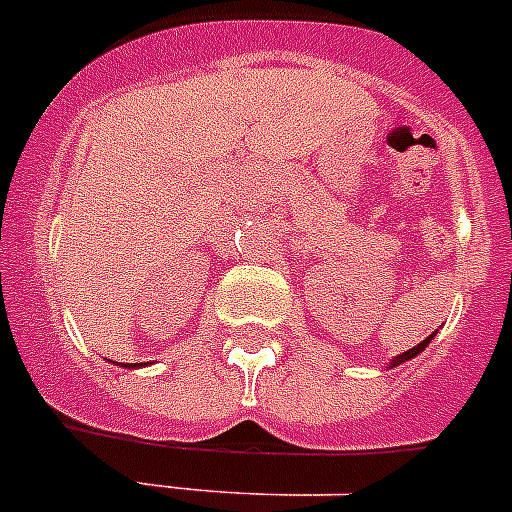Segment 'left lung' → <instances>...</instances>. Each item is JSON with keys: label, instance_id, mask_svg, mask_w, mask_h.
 Instances as JSON below:
<instances>
[{"label": "left lung", "instance_id": "1", "mask_svg": "<svg viewBox=\"0 0 512 512\" xmlns=\"http://www.w3.org/2000/svg\"><path fill=\"white\" fill-rule=\"evenodd\" d=\"M433 336H436V333H431V336L425 338V341H420L418 346H413L410 348V351H405V354H400V356H395V359L390 361V364H387V369H392V366H397V364H402V361H410V359H415V356L420 354V351H425V348H428V343L433 341Z\"/></svg>", "mask_w": 512, "mask_h": 512}]
</instances>
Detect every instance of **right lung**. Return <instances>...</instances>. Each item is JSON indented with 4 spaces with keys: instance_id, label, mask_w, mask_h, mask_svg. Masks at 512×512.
<instances>
[{
    "instance_id": "1",
    "label": "right lung",
    "mask_w": 512,
    "mask_h": 512,
    "mask_svg": "<svg viewBox=\"0 0 512 512\" xmlns=\"http://www.w3.org/2000/svg\"><path fill=\"white\" fill-rule=\"evenodd\" d=\"M125 366H135V364H125Z\"/></svg>"
}]
</instances>
